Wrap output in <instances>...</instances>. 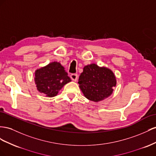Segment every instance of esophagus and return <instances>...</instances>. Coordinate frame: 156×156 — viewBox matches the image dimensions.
Returning a JSON list of instances; mask_svg holds the SVG:
<instances>
[{"mask_svg": "<svg viewBox=\"0 0 156 156\" xmlns=\"http://www.w3.org/2000/svg\"><path fill=\"white\" fill-rule=\"evenodd\" d=\"M70 78L74 81H76L78 78V75L76 74H70Z\"/></svg>", "mask_w": 156, "mask_h": 156, "instance_id": "esophagus-1", "label": "esophagus"}]
</instances>
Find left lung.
Instances as JSON below:
<instances>
[{
  "mask_svg": "<svg viewBox=\"0 0 156 156\" xmlns=\"http://www.w3.org/2000/svg\"><path fill=\"white\" fill-rule=\"evenodd\" d=\"M78 83L87 99L98 102L112 94V87L116 85V80L110 69L91 64L84 66Z\"/></svg>",
  "mask_w": 156,
  "mask_h": 156,
  "instance_id": "obj_1",
  "label": "left lung"
}]
</instances>
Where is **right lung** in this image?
Masks as SVG:
<instances>
[{
  "label": "right lung",
  "mask_w": 156,
  "mask_h": 156,
  "mask_svg": "<svg viewBox=\"0 0 156 156\" xmlns=\"http://www.w3.org/2000/svg\"><path fill=\"white\" fill-rule=\"evenodd\" d=\"M34 80L37 90L50 97L55 96L64 85L71 81L63 66L57 62L37 70Z\"/></svg>",
  "instance_id": "obj_1"
}]
</instances>
